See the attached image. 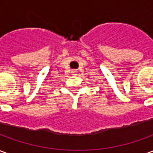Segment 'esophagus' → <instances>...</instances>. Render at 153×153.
I'll return each mask as SVG.
<instances>
[{
	"label": "esophagus",
	"mask_w": 153,
	"mask_h": 153,
	"mask_svg": "<svg viewBox=\"0 0 153 153\" xmlns=\"http://www.w3.org/2000/svg\"><path fill=\"white\" fill-rule=\"evenodd\" d=\"M71 73H72V74H74H74H77V70H72V72H71Z\"/></svg>",
	"instance_id": "esophagus-1"
}]
</instances>
